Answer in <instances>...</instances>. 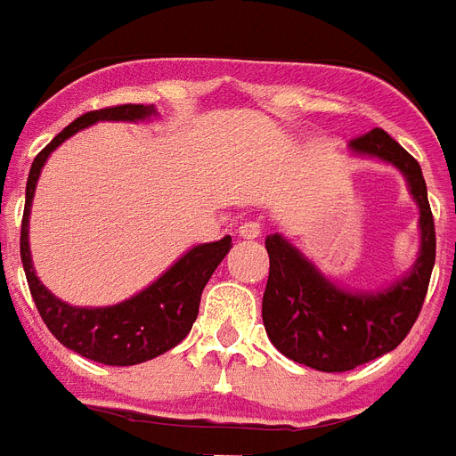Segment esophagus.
I'll return each mask as SVG.
<instances>
[{
    "instance_id": "34e87169",
    "label": "esophagus",
    "mask_w": 456,
    "mask_h": 456,
    "mask_svg": "<svg viewBox=\"0 0 456 456\" xmlns=\"http://www.w3.org/2000/svg\"><path fill=\"white\" fill-rule=\"evenodd\" d=\"M240 237H244V240H254V237H258L263 232V224L261 221H244L242 225H240Z\"/></svg>"
}]
</instances>
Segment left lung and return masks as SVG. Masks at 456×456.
Masks as SVG:
<instances>
[{
	"label": "left lung",
	"instance_id": "1",
	"mask_svg": "<svg viewBox=\"0 0 456 456\" xmlns=\"http://www.w3.org/2000/svg\"><path fill=\"white\" fill-rule=\"evenodd\" d=\"M356 156L391 163L405 176L419 207V256L408 274L379 291H347L330 281L289 240L265 237L270 256L263 293V323L281 354L322 372H345L396 349L422 312L436 263L434 214L427 182L415 158L385 130H370L349 142Z\"/></svg>",
	"mask_w": 456,
	"mask_h": 456
}]
</instances>
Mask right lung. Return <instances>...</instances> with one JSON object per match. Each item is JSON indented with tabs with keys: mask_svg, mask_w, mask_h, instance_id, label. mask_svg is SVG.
<instances>
[{
	"mask_svg": "<svg viewBox=\"0 0 456 456\" xmlns=\"http://www.w3.org/2000/svg\"><path fill=\"white\" fill-rule=\"evenodd\" d=\"M156 116V107L144 104H120V107L97 109L78 116L74 123L53 137L51 144L34 158L25 188V212L20 225V261L28 277L29 293L39 310L41 319L53 336L67 349L104 366H134L149 359L165 354L176 347L191 333V326L198 319L200 296L214 270L219 268L224 256L231 251V235L219 242L198 244L188 249L179 261L158 277L144 291L133 298L109 307H74L55 298L39 281L29 254V209L39 182L41 167L48 156L71 134L93 126L97 120H127L137 123Z\"/></svg>",
	"mask_w": 456,
	"mask_h": 456,
	"instance_id": "obj_1",
	"label": "right lung"
}]
</instances>
